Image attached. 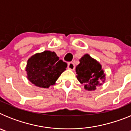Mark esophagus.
<instances>
[{"label": "esophagus", "mask_w": 131, "mask_h": 131, "mask_svg": "<svg viewBox=\"0 0 131 131\" xmlns=\"http://www.w3.org/2000/svg\"><path fill=\"white\" fill-rule=\"evenodd\" d=\"M75 64H74L73 62H69V63H68V69H71V70H74V69H75Z\"/></svg>", "instance_id": "34e87169"}]
</instances>
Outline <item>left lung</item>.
I'll use <instances>...</instances> for the list:
<instances>
[{
	"instance_id": "1",
	"label": "left lung",
	"mask_w": 131,
	"mask_h": 131,
	"mask_svg": "<svg viewBox=\"0 0 131 131\" xmlns=\"http://www.w3.org/2000/svg\"><path fill=\"white\" fill-rule=\"evenodd\" d=\"M79 62L75 69L77 79L84 85L85 90L95 91L106 80V74L101 64L87 54L81 57Z\"/></svg>"
}]
</instances>
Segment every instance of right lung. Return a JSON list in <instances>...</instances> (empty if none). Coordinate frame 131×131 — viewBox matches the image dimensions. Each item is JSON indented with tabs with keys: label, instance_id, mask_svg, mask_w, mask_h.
Wrapping results in <instances>:
<instances>
[{
	"label": "right lung",
	"instance_id": "right-lung-1",
	"mask_svg": "<svg viewBox=\"0 0 131 131\" xmlns=\"http://www.w3.org/2000/svg\"><path fill=\"white\" fill-rule=\"evenodd\" d=\"M66 68L67 63L60 60L54 52L45 50L28 59L25 71L27 78L31 83L38 87L48 89L56 84Z\"/></svg>",
	"mask_w": 131,
	"mask_h": 131
}]
</instances>
